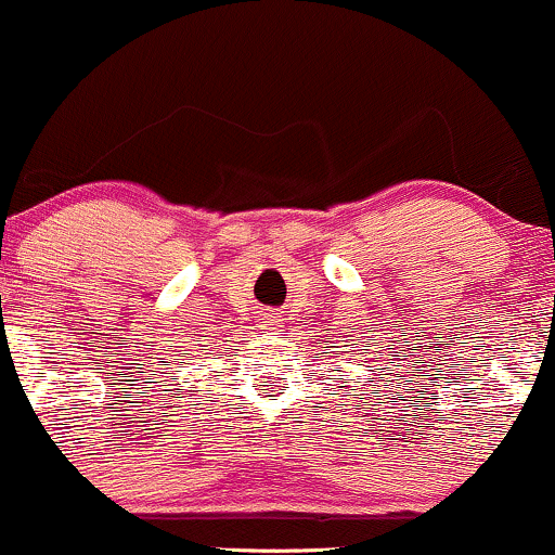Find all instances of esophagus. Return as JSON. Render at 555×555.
I'll return each mask as SVG.
<instances>
[{
    "label": "esophagus",
    "mask_w": 555,
    "mask_h": 555,
    "mask_svg": "<svg viewBox=\"0 0 555 555\" xmlns=\"http://www.w3.org/2000/svg\"><path fill=\"white\" fill-rule=\"evenodd\" d=\"M270 322H272V325H278V322H280V320H272V317H270Z\"/></svg>",
    "instance_id": "esophagus-1"
}]
</instances>
